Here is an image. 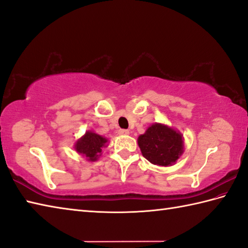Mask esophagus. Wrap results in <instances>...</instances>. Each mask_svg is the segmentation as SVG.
Returning <instances> with one entry per match:
<instances>
[{
  "label": "esophagus",
  "mask_w": 248,
  "mask_h": 248,
  "mask_svg": "<svg viewBox=\"0 0 248 248\" xmlns=\"http://www.w3.org/2000/svg\"><path fill=\"white\" fill-rule=\"evenodd\" d=\"M118 133L121 134V135H128L129 134V130H127V129H120L118 131Z\"/></svg>",
  "instance_id": "1"
}]
</instances>
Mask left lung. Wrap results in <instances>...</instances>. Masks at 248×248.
Listing matches in <instances>:
<instances>
[{"mask_svg":"<svg viewBox=\"0 0 248 248\" xmlns=\"http://www.w3.org/2000/svg\"><path fill=\"white\" fill-rule=\"evenodd\" d=\"M143 156L157 166L168 167L183 154L182 134L164 124H154L138 140Z\"/></svg>","mask_w":248,"mask_h":248,"instance_id":"left-lung-1","label":"left lung"}]
</instances>
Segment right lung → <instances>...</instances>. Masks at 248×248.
<instances>
[{
    "instance_id": "right-lung-1",
    "label": "right lung",
    "mask_w": 248,
    "mask_h": 248,
    "mask_svg": "<svg viewBox=\"0 0 248 248\" xmlns=\"http://www.w3.org/2000/svg\"><path fill=\"white\" fill-rule=\"evenodd\" d=\"M108 140L96 134L94 132H86V134L77 140L75 144V149L77 153L81 155L89 160L94 161L101 155L102 148L105 146Z\"/></svg>"
}]
</instances>
